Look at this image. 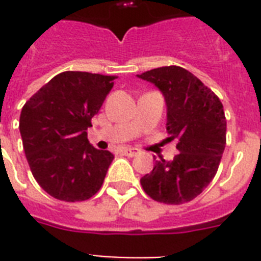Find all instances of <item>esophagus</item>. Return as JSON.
<instances>
[{"label": "esophagus", "mask_w": 261, "mask_h": 261, "mask_svg": "<svg viewBox=\"0 0 261 261\" xmlns=\"http://www.w3.org/2000/svg\"><path fill=\"white\" fill-rule=\"evenodd\" d=\"M122 153L124 155H127V157H134V155H137L139 153L138 149H134V147H126V149H123Z\"/></svg>", "instance_id": "esophagus-1"}]
</instances>
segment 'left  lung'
Segmentation results:
<instances>
[{
    "instance_id": "1",
    "label": "left lung",
    "mask_w": 261,
    "mask_h": 261,
    "mask_svg": "<svg viewBox=\"0 0 261 261\" xmlns=\"http://www.w3.org/2000/svg\"><path fill=\"white\" fill-rule=\"evenodd\" d=\"M159 88L167 104L169 141L177 139L172 161H155L141 178L143 191L165 204L196 198L214 178L226 145V119L218 96L186 69L164 66L137 75Z\"/></svg>"
}]
</instances>
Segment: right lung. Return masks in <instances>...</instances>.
<instances>
[{
    "label": "right lung",
    "mask_w": 261,
    "mask_h": 261,
    "mask_svg": "<svg viewBox=\"0 0 261 261\" xmlns=\"http://www.w3.org/2000/svg\"><path fill=\"white\" fill-rule=\"evenodd\" d=\"M115 75L63 71L24 104L20 134L31 172L53 198L81 202L102 186L114 154L88 141V127Z\"/></svg>",
    "instance_id": "add662e5"
}]
</instances>
